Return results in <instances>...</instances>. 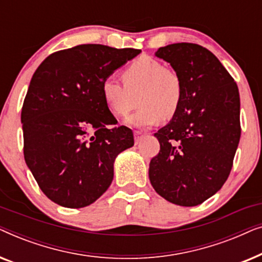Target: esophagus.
<instances>
[{
    "label": "esophagus",
    "mask_w": 262,
    "mask_h": 262,
    "mask_svg": "<svg viewBox=\"0 0 262 262\" xmlns=\"http://www.w3.org/2000/svg\"><path fill=\"white\" fill-rule=\"evenodd\" d=\"M143 137H144V134H143V132L136 131L135 132V143H136V144H138V143L143 139Z\"/></svg>",
    "instance_id": "1"
}]
</instances>
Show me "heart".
Returning <instances> with one entry per match:
<instances>
[{
  "label": "heart",
  "mask_w": 262,
  "mask_h": 262,
  "mask_svg": "<svg viewBox=\"0 0 262 262\" xmlns=\"http://www.w3.org/2000/svg\"><path fill=\"white\" fill-rule=\"evenodd\" d=\"M124 84L114 77L101 83L106 106L116 117L124 118L134 110L138 96L139 110L126 120L134 127H150L161 119L169 120L180 108L184 95L179 75L151 57H141L123 73Z\"/></svg>",
  "instance_id": "heart-1"
}]
</instances>
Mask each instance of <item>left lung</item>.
Here are the masks:
<instances>
[{
    "mask_svg": "<svg viewBox=\"0 0 262 262\" xmlns=\"http://www.w3.org/2000/svg\"><path fill=\"white\" fill-rule=\"evenodd\" d=\"M181 78L180 108L155 137L159 155L150 161L152 187L168 202L195 206L220 191L237 149V84L216 56L203 46L177 42L155 52Z\"/></svg>",
    "mask_w": 262,
    "mask_h": 262,
    "instance_id": "left-lung-1",
    "label": "left lung"
}]
</instances>
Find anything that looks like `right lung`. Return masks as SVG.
Masks as SVG:
<instances>
[{
	"label": "right lung",
	"mask_w": 262,
	"mask_h": 262,
	"mask_svg": "<svg viewBox=\"0 0 262 262\" xmlns=\"http://www.w3.org/2000/svg\"><path fill=\"white\" fill-rule=\"evenodd\" d=\"M141 53L84 44L50 55L31 78L23 111L24 155L44 194L60 206L91 205L113 180L114 161L134 145L117 119L101 83Z\"/></svg>",
	"instance_id": "add662e5"
}]
</instances>
